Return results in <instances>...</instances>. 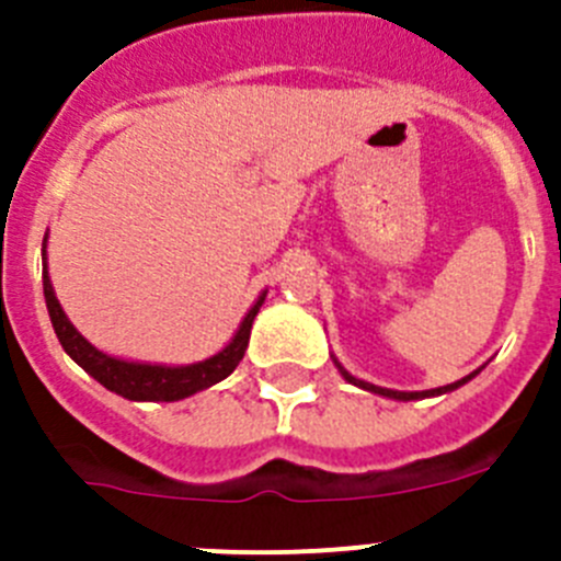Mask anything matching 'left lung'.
<instances>
[{
    "mask_svg": "<svg viewBox=\"0 0 561 561\" xmlns=\"http://www.w3.org/2000/svg\"><path fill=\"white\" fill-rule=\"evenodd\" d=\"M331 359H334L336 370H340V374H342V379H345V381H351V385H356V388H362V390H368V393L385 396V399H396V401H415V399H430V396H444V393H453V390H458L460 385H466V381H469V379H474V376L480 374V368H478V370H474V374L463 376V379L453 381V385H444V388H433V390H388V388H379V385H370V381H362V379H356V376H351L348 370L342 368L340 362H336V356H331Z\"/></svg>",
    "mask_w": 561,
    "mask_h": 561,
    "instance_id": "left-lung-1",
    "label": "left lung"
}]
</instances>
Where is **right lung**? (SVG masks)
Segmentation results:
<instances>
[{
  "label": "right lung",
  "mask_w": 561,
  "mask_h": 561,
  "mask_svg": "<svg viewBox=\"0 0 561 561\" xmlns=\"http://www.w3.org/2000/svg\"><path fill=\"white\" fill-rule=\"evenodd\" d=\"M42 255H44V272H42L44 300H47L49 323H53V329H56L61 348L67 351V354L72 356V359H76L78 365L92 376V379L101 381L103 388L123 396V399L128 401H180L193 393H199V390L219 385L221 379H227V376L238 368V362L244 359V351L247 345H250L252 320H255L257 309H261L266 300V291H261L255 304H252L250 311L244 314V320H241V325H238V331L232 334V340L227 342L219 354L207 356V359L193 362V365H157V362L121 359V356L98 351L95 345H92V342L76 329V325L69 323V317L64 314L47 272V236H44Z\"/></svg>",
  "instance_id": "add662e5"
}]
</instances>
